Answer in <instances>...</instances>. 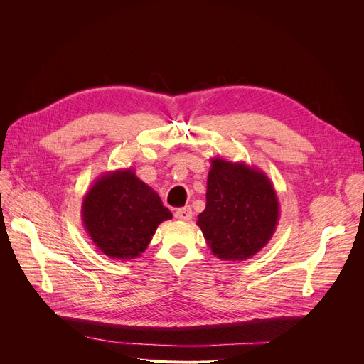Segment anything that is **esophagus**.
Returning a JSON list of instances; mask_svg holds the SVG:
<instances>
[{
	"label": "esophagus",
	"instance_id": "1",
	"mask_svg": "<svg viewBox=\"0 0 364 364\" xmlns=\"http://www.w3.org/2000/svg\"><path fill=\"white\" fill-rule=\"evenodd\" d=\"M193 217V213H192V208L190 206H184V208H180L176 211V218L177 220H181V221H190Z\"/></svg>",
	"mask_w": 364,
	"mask_h": 364
}]
</instances>
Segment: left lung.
Here are the masks:
<instances>
[{"label":"left lung","mask_w":364,"mask_h":364,"mask_svg":"<svg viewBox=\"0 0 364 364\" xmlns=\"http://www.w3.org/2000/svg\"><path fill=\"white\" fill-rule=\"evenodd\" d=\"M279 217L277 193L262 169L245 162L211 159L206 206L196 224L217 258H252L273 237Z\"/></svg>","instance_id":"1"}]
</instances>
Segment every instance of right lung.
I'll use <instances>...</instances> for the list:
<instances>
[{
	"instance_id": "obj_1",
	"label": "right lung",
	"mask_w": 364,
	"mask_h": 364,
	"mask_svg": "<svg viewBox=\"0 0 364 364\" xmlns=\"http://www.w3.org/2000/svg\"><path fill=\"white\" fill-rule=\"evenodd\" d=\"M81 217L102 254L131 261L146 251L158 225L172 214L155 190L125 168L107 171L92 183L82 199Z\"/></svg>"
}]
</instances>
